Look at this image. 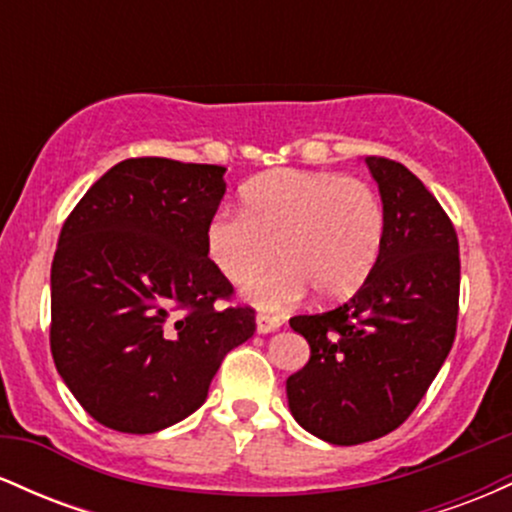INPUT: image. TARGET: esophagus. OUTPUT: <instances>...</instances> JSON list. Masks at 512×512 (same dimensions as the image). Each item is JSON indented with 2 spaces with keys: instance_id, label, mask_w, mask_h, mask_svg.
<instances>
[{
  "instance_id": "1",
  "label": "esophagus",
  "mask_w": 512,
  "mask_h": 512,
  "mask_svg": "<svg viewBox=\"0 0 512 512\" xmlns=\"http://www.w3.org/2000/svg\"><path fill=\"white\" fill-rule=\"evenodd\" d=\"M255 325H257V332H260V334H269V332L279 330L281 320H279V317H274V315H257Z\"/></svg>"
}]
</instances>
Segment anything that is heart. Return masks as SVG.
<instances>
[{
  "instance_id": "1",
  "label": "heart",
  "mask_w": 512,
  "mask_h": 512,
  "mask_svg": "<svg viewBox=\"0 0 512 512\" xmlns=\"http://www.w3.org/2000/svg\"><path fill=\"white\" fill-rule=\"evenodd\" d=\"M385 231L383 199L368 182L286 168L243 187V214L216 211L204 248L223 279L243 284L279 247L285 264L250 281L243 296L260 310H284L310 289L325 301L356 293L380 260Z\"/></svg>"
}]
</instances>
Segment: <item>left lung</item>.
<instances>
[{
	"mask_svg": "<svg viewBox=\"0 0 512 512\" xmlns=\"http://www.w3.org/2000/svg\"><path fill=\"white\" fill-rule=\"evenodd\" d=\"M387 214L385 245L366 284L339 308L291 317L310 346L289 375L293 419L332 445L368 443L416 409L457 330L460 250L438 199L402 163L368 156Z\"/></svg>",
	"mask_w": 512,
	"mask_h": 512,
	"instance_id": "1",
	"label": "left lung"
}]
</instances>
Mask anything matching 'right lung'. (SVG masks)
I'll use <instances>...</instances> for the list:
<instances>
[{
	"mask_svg": "<svg viewBox=\"0 0 512 512\" xmlns=\"http://www.w3.org/2000/svg\"><path fill=\"white\" fill-rule=\"evenodd\" d=\"M223 175L127 158L64 221L50 272L52 358L76 402L113 431L187 419L223 356L255 332L250 308H214L233 293L204 248Z\"/></svg>",
	"mask_w": 512,
	"mask_h": 512,
	"instance_id": "obj_1",
	"label": "right lung"
}]
</instances>
